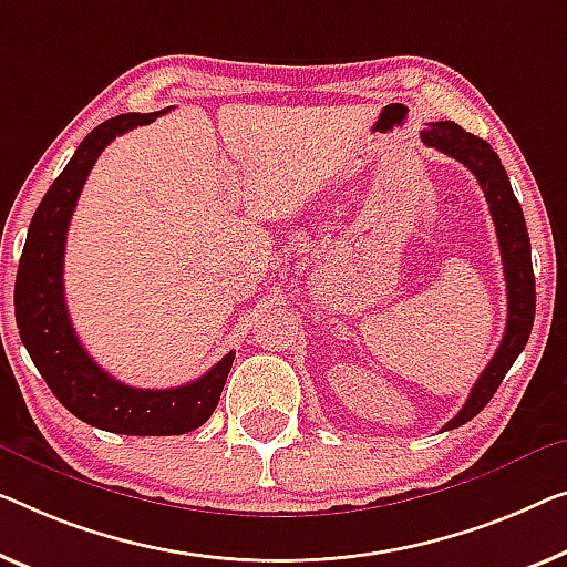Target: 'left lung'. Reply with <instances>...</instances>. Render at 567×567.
<instances>
[{"label":"left lung","instance_id":"1","mask_svg":"<svg viewBox=\"0 0 567 567\" xmlns=\"http://www.w3.org/2000/svg\"><path fill=\"white\" fill-rule=\"evenodd\" d=\"M422 142L427 147L441 150L447 157L458 159V163L466 165L476 175L496 226V239H499L506 280V298H509L506 331L499 349H496L494 359L488 361L484 374L478 377V382L473 384L463 410L453 420H447V425L443 427L453 430L466 425L468 420L476 417L486 408L494 392L499 390L506 371L512 369L522 349L527 346L532 323H535V272H532V247L525 214H522L519 200L512 190L509 175H506L502 159L492 150V145L486 140L476 137V134L466 132L455 122L430 124L422 132Z\"/></svg>","mask_w":567,"mask_h":567}]
</instances>
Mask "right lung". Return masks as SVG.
<instances>
[{
  "mask_svg": "<svg viewBox=\"0 0 567 567\" xmlns=\"http://www.w3.org/2000/svg\"><path fill=\"white\" fill-rule=\"evenodd\" d=\"M163 112L120 114L99 124L55 177L32 216L14 282V316L32 364L68 412L106 433L183 435L216 410L234 351L196 382L175 390H137L106 374L73 331L63 292L65 234L75 200L104 147L120 134L155 122Z\"/></svg>",
  "mask_w": 567,
  "mask_h": 567,
  "instance_id": "add662e5",
  "label": "right lung"
}]
</instances>
